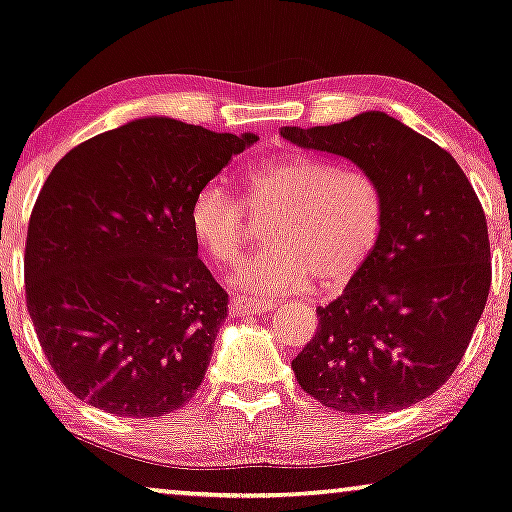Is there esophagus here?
<instances>
[{
    "label": "esophagus",
    "mask_w": 512,
    "mask_h": 512,
    "mask_svg": "<svg viewBox=\"0 0 512 512\" xmlns=\"http://www.w3.org/2000/svg\"><path fill=\"white\" fill-rule=\"evenodd\" d=\"M229 308H232L234 315H257V313H266L271 311L273 308V301L269 299H257V297H234L232 304H229Z\"/></svg>",
    "instance_id": "1"
}]
</instances>
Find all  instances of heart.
I'll return each instance as SVG.
<instances>
[{
    "instance_id": "b5f03b06",
    "label": "heart",
    "mask_w": 512,
    "mask_h": 512,
    "mask_svg": "<svg viewBox=\"0 0 512 512\" xmlns=\"http://www.w3.org/2000/svg\"><path fill=\"white\" fill-rule=\"evenodd\" d=\"M246 208L255 218L269 215V246L243 259L232 283L271 294L297 292L313 278L322 287L348 283L373 255L385 222L383 194L371 176L290 153L248 169L243 199L215 181L194 192L190 227L213 262L227 266L241 257L250 236Z\"/></svg>"
}]
</instances>
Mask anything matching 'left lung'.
<instances>
[{"label":"left lung","mask_w":512,"mask_h":512,"mask_svg":"<svg viewBox=\"0 0 512 512\" xmlns=\"http://www.w3.org/2000/svg\"><path fill=\"white\" fill-rule=\"evenodd\" d=\"M280 134L357 164L385 206L373 255L292 359L301 390L350 415L427 399L462 362L492 285L478 194L448 150L387 113Z\"/></svg>","instance_id":"left-lung-1"}]
</instances>
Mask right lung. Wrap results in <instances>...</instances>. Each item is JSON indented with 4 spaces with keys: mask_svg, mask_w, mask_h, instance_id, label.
I'll use <instances>...</instances> for the list:
<instances>
[{
    "mask_svg": "<svg viewBox=\"0 0 512 512\" xmlns=\"http://www.w3.org/2000/svg\"><path fill=\"white\" fill-rule=\"evenodd\" d=\"M255 134L143 118L71 148L32 208L25 299L50 369L118 417L197 392L227 292L197 257L190 201Z\"/></svg>",
    "mask_w": 512,
    "mask_h": 512,
    "instance_id": "obj_1",
    "label": "right lung"
}]
</instances>
